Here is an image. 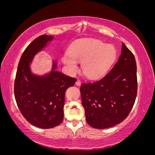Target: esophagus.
Returning <instances> with one entry per match:
<instances>
[{
	"label": "esophagus",
	"instance_id": "34e87169",
	"mask_svg": "<svg viewBox=\"0 0 155 155\" xmlns=\"http://www.w3.org/2000/svg\"><path fill=\"white\" fill-rule=\"evenodd\" d=\"M75 84H76V85H77V86H78V87L81 85V82H80V80H78L77 81H76V82H75Z\"/></svg>",
	"mask_w": 155,
	"mask_h": 155
}]
</instances>
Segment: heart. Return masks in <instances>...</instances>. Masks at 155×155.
I'll use <instances>...</instances> for the list:
<instances>
[{
    "label": "heart",
    "instance_id": "b5f03b06",
    "mask_svg": "<svg viewBox=\"0 0 155 155\" xmlns=\"http://www.w3.org/2000/svg\"><path fill=\"white\" fill-rule=\"evenodd\" d=\"M116 58V50L111 44L94 39H80L72 44L69 54H65L62 62L70 74L78 71L77 63H82L84 75L90 79L102 77L109 71Z\"/></svg>",
    "mask_w": 155,
    "mask_h": 155
}]
</instances>
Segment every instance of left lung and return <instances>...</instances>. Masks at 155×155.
I'll return each mask as SVG.
<instances>
[{
  "label": "left lung",
  "mask_w": 155,
  "mask_h": 155,
  "mask_svg": "<svg viewBox=\"0 0 155 155\" xmlns=\"http://www.w3.org/2000/svg\"><path fill=\"white\" fill-rule=\"evenodd\" d=\"M137 90L134 55L122 43L121 54L111 71L101 79L80 87L87 124L104 129L121 123L134 105Z\"/></svg>",
  "instance_id": "8db88e82"
}]
</instances>
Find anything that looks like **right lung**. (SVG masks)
I'll use <instances>...</instances> for the list:
<instances>
[{
    "label": "right lung",
    "mask_w": 155,
    "mask_h": 155,
    "mask_svg": "<svg viewBox=\"0 0 155 155\" xmlns=\"http://www.w3.org/2000/svg\"><path fill=\"white\" fill-rule=\"evenodd\" d=\"M53 39L54 36L41 35L27 46L15 80V98L20 112L29 124L44 129L54 128L63 121L65 92L77 81L56 71L55 61L49 73L38 75L31 72L30 65L36 54Z\"/></svg>",
    "instance_id": "add662e5"
}]
</instances>
